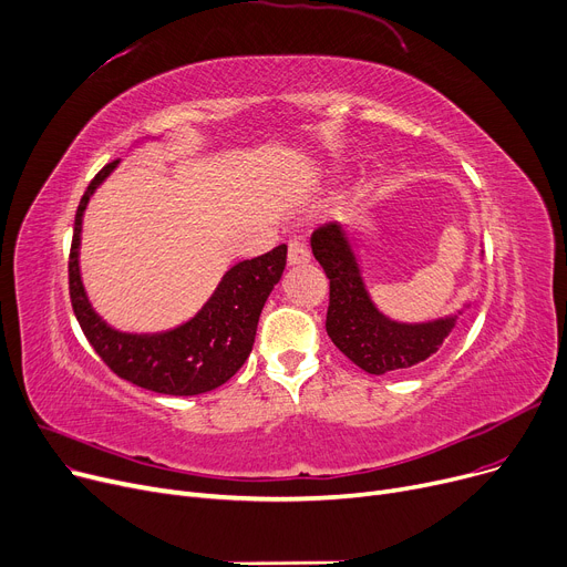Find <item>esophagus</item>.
<instances>
[{"label": "esophagus", "mask_w": 567, "mask_h": 567, "mask_svg": "<svg viewBox=\"0 0 567 567\" xmlns=\"http://www.w3.org/2000/svg\"><path fill=\"white\" fill-rule=\"evenodd\" d=\"M287 261L293 266V264H306L310 261V248L306 241H301V238H291L289 241V250H287Z\"/></svg>", "instance_id": "obj_1"}]
</instances>
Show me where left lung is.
Segmentation results:
<instances>
[{"label": "left lung", "mask_w": 567, "mask_h": 567, "mask_svg": "<svg viewBox=\"0 0 567 567\" xmlns=\"http://www.w3.org/2000/svg\"><path fill=\"white\" fill-rule=\"evenodd\" d=\"M310 246L331 280L326 333L361 370L370 374L411 370L436 353L455 329V317L427 323H400L383 317L370 301L359 261L338 223L317 227Z\"/></svg>", "instance_id": "8db88e82"}]
</instances>
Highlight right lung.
<instances>
[{"label": "right lung", "instance_id": "obj_1", "mask_svg": "<svg viewBox=\"0 0 567 567\" xmlns=\"http://www.w3.org/2000/svg\"><path fill=\"white\" fill-rule=\"evenodd\" d=\"M116 163L118 161L107 163L92 178L75 212L69 291L80 329L101 361L116 377L140 389L163 395H199L214 391L231 379L250 355L261 308L285 271L287 246L231 266L204 308L172 331L154 336L114 331L86 301L80 280L78 248L86 202Z\"/></svg>", "mask_w": 567, "mask_h": 567}]
</instances>
